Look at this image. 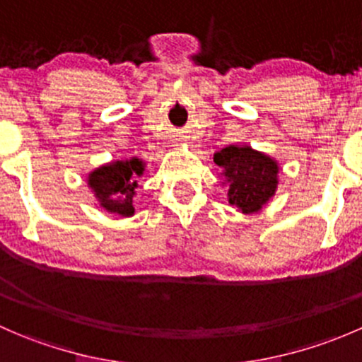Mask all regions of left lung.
<instances>
[{
  "label": "left lung",
  "instance_id": "obj_1",
  "mask_svg": "<svg viewBox=\"0 0 362 362\" xmlns=\"http://www.w3.org/2000/svg\"><path fill=\"white\" fill-rule=\"evenodd\" d=\"M214 163L222 170L228 184L229 204L242 214H257L275 196L279 185V163L254 148L229 145L215 152Z\"/></svg>",
  "mask_w": 362,
  "mask_h": 362
}]
</instances>
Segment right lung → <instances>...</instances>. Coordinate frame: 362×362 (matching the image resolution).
I'll return each instance as SVG.
<instances>
[{
	"label": "right lung",
	"mask_w": 362,
	"mask_h": 362,
	"mask_svg": "<svg viewBox=\"0 0 362 362\" xmlns=\"http://www.w3.org/2000/svg\"><path fill=\"white\" fill-rule=\"evenodd\" d=\"M145 171L144 160L131 158L126 160H112L89 173V187L100 202L103 210L120 217L134 215L133 196L138 187V177Z\"/></svg>",
	"instance_id": "obj_1"
}]
</instances>
